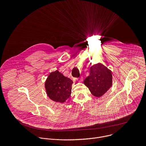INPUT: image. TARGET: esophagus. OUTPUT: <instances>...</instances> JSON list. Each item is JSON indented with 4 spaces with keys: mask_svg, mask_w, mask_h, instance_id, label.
Instances as JSON below:
<instances>
[{
    "mask_svg": "<svg viewBox=\"0 0 146 146\" xmlns=\"http://www.w3.org/2000/svg\"><path fill=\"white\" fill-rule=\"evenodd\" d=\"M77 80L78 82H81V81H83V77H80L79 78H78Z\"/></svg>",
    "mask_w": 146,
    "mask_h": 146,
    "instance_id": "obj_1",
    "label": "esophagus"
}]
</instances>
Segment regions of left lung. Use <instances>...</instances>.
Returning a JSON list of instances; mask_svg holds the SVG:
<instances>
[{"label": "left lung", "instance_id": "obj_1", "mask_svg": "<svg viewBox=\"0 0 146 146\" xmlns=\"http://www.w3.org/2000/svg\"><path fill=\"white\" fill-rule=\"evenodd\" d=\"M90 75L84 80V84L96 97L105 94L112 86V73L105 66L99 63L90 68Z\"/></svg>", "mask_w": 146, "mask_h": 146}]
</instances>
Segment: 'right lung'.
Returning <instances> with one entry per match:
<instances>
[{
	"label": "right lung",
	"mask_w": 146,
	"mask_h": 146,
	"mask_svg": "<svg viewBox=\"0 0 146 146\" xmlns=\"http://www.w3.org/2000/svg\"><path fill=\"white\" fill-rule=\"evenodd\" d=\"M73 81L58 70L50 74L45 82L48 96L52 100L64 103L71 95Z\"/></svg>",
	"instance_id": "add662e5"
}]
</instances>
